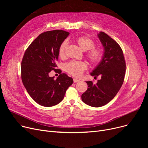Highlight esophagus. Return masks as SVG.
Listing matches in <instances>:
<instances>
[{"label":"esophagus","instance_id":"1","mask_svg":"<svg viewBox=\"0 0 148 148\" xmlns=\"http://www.w3.org/2000/svg\"><path fill=\"white\" fill-rule=\"evenodd\" d=\"M73 80H74V83H78V82H79L80 81V80H78V79H74Z\"/></svg>","mask_w":148,"mask_h":148}]
</instances>
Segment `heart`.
<instances>
[{"mask_svg":"<svg viewBox=\"0 0 148 148\" xmlns=\"http://www.w3.org/2000/svg\"><path fill=\"white\" fill-rule=\"evenodd\" d=\"M74 42L83 51H86V57L92 64H97L102 58V51L98 47H94V42L92 39L85 36H80L75 39ZM68 48V42L64 41L59 49V56L64 58ZM88 68L87 64L84 62L71 61L65 65V71L74 77H79Z\"/></svg>","mask_w":148,"mask_h":148,"instance_id":"obj_1","label":"heart"}]
</instances>
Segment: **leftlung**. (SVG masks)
Listing matches in <instances>:
<instances>
[{"label":"left lung","instance_id":"1","mask_svg":"<svg viewBox=\"0 0 148 148\" xmlns=\"http://www.w3.org/2000/svg\"><path fill=\"white\" fill-rule=\"evenodd\" d=\"M104 47L102 60L90 73L94 78L101 79L96 84L87 81L88 89L82 95L83 101L90 106L99 107L109 103L117 94L123 84L126 64L120 45L103 32L98 34Z\"/></svg>","mask_w":148,"mask_h":148}]
</instances>
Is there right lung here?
I'll return each mask as SVG.
<instances>
[{"label":"right lung","mask_w":148,"mask_h":148,"mask_svg":"<svg viewBox=\"0 0 148 148\" xmlns=\"http://www.w3.org/2000/svg\"><path fill=\"white\" fill-rule=\"evenodd\" d=\"M69 34L62 30L42 33L23 56L21 66L23 85L31 98L42 106L51 107L60 103L73 83L71 77L65 73L60 74L56 80L49 75L52 70L60 71L56 69L59 49Z\"/></svg>","instance_id":"add662e5"}]
</instances>
